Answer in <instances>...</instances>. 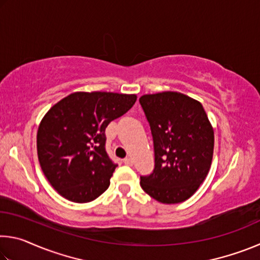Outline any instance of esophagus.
I'll return each mask as SVG.
<instances>
[{
  "instance_id": "obj_1",
  "label": "esophagus",
  "mask_w": 260,
  "mask_h": 260,
  "mask_svg": "<svg viewBox=\"0 0 260 260\" xmlns=\"http://www.w3.org/2000/svg\"><path fill=\"white\" fill-rule=\"evenodd\" d=\"M124 164H126V165H128V166H132L133 165V159H132V158H129V157H127V158H125L124 160Z\"/></svg>"
}]
</instances>
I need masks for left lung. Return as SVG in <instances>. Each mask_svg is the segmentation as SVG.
Here are the masks:
<instances>
[{"label":"left lung","instance_id":"8db88e82","mask_svg":"<svg viewBox=\"0 0 260 260\" xmlns=\"http://www.w3.org/2000/svg\"><path fill=\"white\" fill-rule=\"evenodd\" d=\"M150 124L155 170L141 187L162 204L182 203L196 192L212 164L214 132L199 101L178 91L140 98Z\"/></svg>","mask_w":260,"mask_h":260}]
</instances>
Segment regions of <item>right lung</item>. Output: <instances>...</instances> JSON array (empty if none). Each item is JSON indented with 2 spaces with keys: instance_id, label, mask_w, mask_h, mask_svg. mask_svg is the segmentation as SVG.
I'll return each mask as SVG.
<instances>
[{
  "instance_id": "right-lung-1",
  "label": "right lung",
  "mask_w": 260,
  "mask_h": 260,
  "mask_svg": "<svg viewBox=\"0 0 260 260\" xmlns=\"http://www.w3.org/2000/svg\"><path fill=\"white\" fill-rule=\"evenodd\" d=\"M138 96L76 91L42 118L37 150L52 188L74 203H88L107 190L117 165L105 151V128L133 107Z\"/></svg>"
}]
</instances>
